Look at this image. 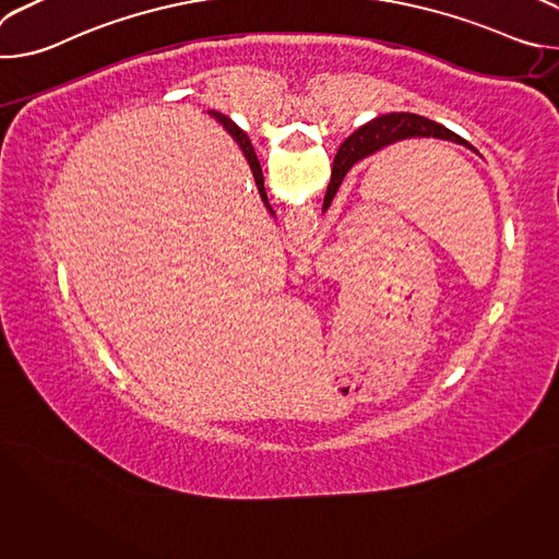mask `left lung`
<instances>
[{
	"label": "left lung",
	"mask_w": 559,
	"mask_h": 559,
	"mask_svg": "<svg viewBox=\"0 0 559 559\" xmlns=\"http://www.w3.org/2000/svg\"><path fill=\"white\" fill-rule=\"evenodd\" d=\"M444 139V141H453L460 145L471 147L468 141H464L462 136H457L455 132L447 130L444 126L420 117V115H412V112H391V115H382L376 117L373 121L365 123L362 128H358L354 134H349L345 139V143L338 147V154L334 158V168H332V179L328 186V194L323 201V212L332 205L343 179L347 177V173L362 162V158L380 152L382 147L395 143V141H405V139Z\"/></svg>",
	"instance_id": "obj_1"
}]
</instances>
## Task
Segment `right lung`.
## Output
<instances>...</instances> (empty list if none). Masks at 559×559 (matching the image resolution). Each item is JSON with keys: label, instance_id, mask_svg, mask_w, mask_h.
I'll return each mask as SVG.
<instances>
[{"label": "right lung", "instance_id": "1", "mask_svg": "<svg viewBox=\"0 0 559 559\" xmlns=\"http://www.w3.org/2000/svg\"><path fill=\"white\" fill-rule=\"evenodd\" d=\"M207 115L210 117H214L218 123H223V128L231 134V139L238 143V147L243 150V154H246V158H248V164H250V168H252V175H254V181H257V188H259V194H261V201L265 203V207L272 212V207H270V201H267V194H265V188H263V173H261V164H259V158H257V154H254V147H252V143H250V139H248V134L238 128L229 117H225V115H221V112H216V110H207ZM274 214V212H272Z\"/></svg>", "mask_w": 559, "mask_h": 559}]
</instances>
